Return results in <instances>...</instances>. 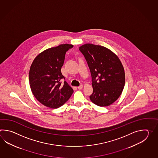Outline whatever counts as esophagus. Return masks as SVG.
<instances>
[{
	"label": "esophagus",
	"instance_id": "1",
	"mask_svg": "<svg viewBox=\"0 0 158 158\" xmlns=\"http://www.w3.org/2000/svg\"><path fill=\"white\" fill-rule=\"evenodd\" d=\"M82 87H83V85H81L80 86H79L78 87H77V88L79 89V90H81V89H82Z\"/></svg>",
	"mask_w": 158,
	"mask_h": 158
}]
</instances>
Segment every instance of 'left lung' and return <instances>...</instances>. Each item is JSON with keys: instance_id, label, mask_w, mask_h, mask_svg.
Returning a JSON list of instances; mask_svg holds the SVG:
<instances>
[{"instance_id": "1", "label": "left lung", "mask_w": 158, "mask_h": 158, "mask_svg": "<svg viewBox=\"0 0 158 158\" xmlns=\"http://www.w3.org/2000/svg\"><path fill=\"white\" fill-rule=\"evenodd\" d=\"M79 50L90 71L93 87L91 101L100 107L112 104L121 95L125 85L124 69L120 59L107 48L99 45L85 44Z\"/></svg>"}]
</instances>
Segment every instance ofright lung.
I'll list each match as a JSON object with an SVG mask.
<instances>
[{
  "mask_svg": "<svg viewBox=\"0 0 158 158\" xmlns=\"http://www.w3.org/2000/svg\"><path fill=\"white\" fill-rule=\"evenodd\" d=\"M73 46L63 44L52 47L39 54L30 67L29 80L30 89L40 103L47 107H60L70 98L72 88L62 79L61 72L66 52Z\"/></svg>",
  "mask_w": 158,
  "mask_h": 158,
  "instance_id": "add662e5",
  "label": "right lung"
}]
</instances>
